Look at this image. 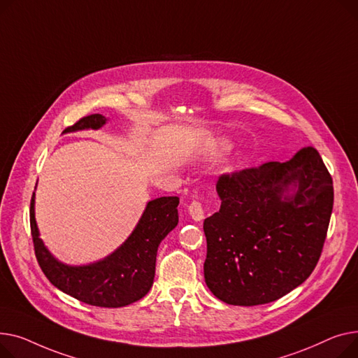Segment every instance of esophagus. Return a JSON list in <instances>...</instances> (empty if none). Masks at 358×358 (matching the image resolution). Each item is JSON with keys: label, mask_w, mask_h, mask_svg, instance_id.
I'll use <instances>...</instances> for the list:
<instances>
[{"label": "esophagus", "mask_w": 358, "mask_h": 358, "mask_svg": "<svg viewBox=\"0 0 358 358\" xmlns=\"http://www.w3.org/2000/svg\"><path fill=\"white\" fill-rule=\"evenodd\" d=\"M187 211H189V214H191L192 220H195V221H202L205 218L203 208H202V203L199 201L191 202V205L187 206Z\"/></svg>", "instance_id": "34e87169"}]
</instances>
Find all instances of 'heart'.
<instances>
[{
    "mask_svg": "<svg viewBox=\"0 0 358 358\" xmlns=\"http://www.w3.org/2000/svg\"><path fill=\"white\" fill-rule=\"evenodd\" d=\"M229 144L225 140H209L203 145V156L208 160H217L225 150H228Z\"/></svg>",
    "mask_w": 358,
    "mask_h": 358,
    "instance_id": "1",
    "label": "heart"
}]
</instances>
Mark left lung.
Wrapping results in <instances>:
<instances>
[{
  "instance_id": "1",
  "label": "left lung",
  "mask_w": 358,
  "mask_h": 358,
  "mask_svg": "<svg viewBox=\"0 0 358 358\" xmlns=\"http://www.w3.org/2000/svg\"><path fill=\"white\" fill-rule=\"evenodd\" d=\"M217 192L220 211L203 221V276L220 301L268 303L310 276L334 205L332 178L317 149L222 175Z\"/></svg>"
}]
</instances>
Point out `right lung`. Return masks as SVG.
Masks as SVG:
<instances>
[{"label": "right lung", "mask_w": 358, "mask_h": 358, "mask_svg": "<svg viewBox=\"0 0 358 358\" xmlns=\"http://www.w3.org/2000/svg\"><path fill=\"white\" fill-rule=\"evenodd\" d=\"M107 122L101 114L80 118L63 133L98 130ZM178 196H162L147 203L130 237L105 259L69 266L55 259L40 238L34 218V192L30 202V227L34 253L46 278L66 295L94 306L121 308L147 295L155 279L156 256L162 240L178 225Z\"/></svg>", "instance_id": "add662e5"}]
</instances>
